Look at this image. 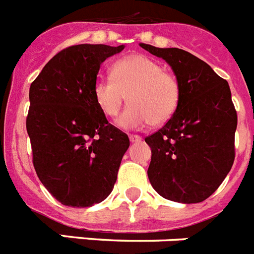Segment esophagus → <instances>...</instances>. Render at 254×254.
<instances>
[{
    "label": "esophagus",
    "instance_id": "34e87169",
    "mask_svg": "<svg viewBox=\"0 0 254 254\" xmlns=\"http://www.w3.org/2000/svg\"><path fill=\"white\" fill-rule=\"evenodd\" d=\"M129 139H130V142H131V143H138V142H140V140H142V136L135 135V134H131V135H129Z\"/></svg>",
    "mask_w": 254,
    "mask_h": 254
}]
</instances>
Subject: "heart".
<instances>
[{
    "mask_svg": "<svg viewBox=\"0 0 254 254\" xmlns=\"http://www.w3.org/2000/svg\"><path fill=\"white\" fill-rule=\"evenodd\" d=\"M112 78L94 81L93 97L107 118H116L129 101L118 124L123 129L138 130L166 123L178 109L180 85L175 75L164 71L157 61L143 55L123 57L112 65Z\"/></svg>",
    "mask_w": 254,
    "mask_h": 254,
    "instance_id": "obj_1",
    "label": "heart"
}]
</instances>
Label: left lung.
I'll list each match as a JSON object with an SVG mask.
<instances>
[{"instance_id": "1", "label": "left lung", "mask_w": 254, "mask_h": 254, "mask_svg": "<svg viewBox=\"0 0 254 254\" xmlns=\"http://www.w3.org/2000/svg\"><path fill=\"white\" fill-rule=\"evenodd\" d=\"M139 46L166 61L180 85L176 111L145 138L152 151L148 179L161 197L199 203L219 188L235 157L238 118L230 87L208 64L187 51Z\"/></svg>"}]
</instances>
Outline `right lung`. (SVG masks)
<instances>
[{"instance_id":"add662e5","label":"right lung","mask_w":254,"mask_h":254,"mask_svg":"<svg viewBox=\"0 0 254 254\" xmlns=\"http://www.w3.org/2000/svg\"><path fill=\"white\" fill-rule=\"evenodd\" d=\"M125 46L76 45L54 56L30 85L26 131L33 165L59 202L90 207L109 197L129 138L98 109L101 64Z\"/></svg>"}]
</instances>
